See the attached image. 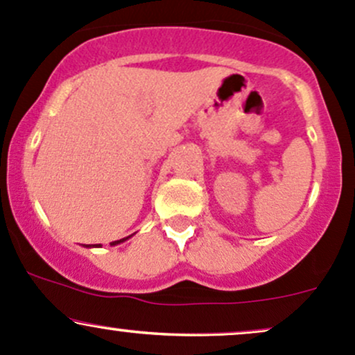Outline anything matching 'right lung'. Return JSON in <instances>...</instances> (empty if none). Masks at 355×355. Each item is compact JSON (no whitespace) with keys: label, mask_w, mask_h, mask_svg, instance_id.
I'll return each mask as SVG.
<instances>
[{"label":"right lung","mask_w":355,"mask_h":355,"mask_svg":"<svg viewBox=\"0 0 355 355\" xmlns=\"http://www.w3.org/2000/svg\"><path fill=\"white\" fill-rule=\"evenodd\" d=\"M126 239H128V237H126ZM126 239H121V240H115V242H112V245H116V243L123 242V240H126Z\"/></svg>","instance_id":"obj_1"}]
</instances>
